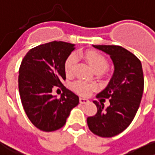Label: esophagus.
<instances>
[{
	"label": "esophagus",
	"instance_id": "esophagus-1",
	"mask_svg": "<svg viewBox=\"0 0 155 155\" xmlns=\"http://www.w3.org/2000/svg\"><path fill=\"white\" fill-rule=\"evenodd\" d=\"M79 102L81 104H85V103H88L89 101L87 99H85V98H79Z\"/></svg>",
	"mask_w": 155,
	"mask_h": 155
}]
</instances>
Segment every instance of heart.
I'll list each match as a JSON object with an SVG mask.
<instances>
[{
	"mask_svg": "<svg viewBox=\"0 0 155 155\" xmlns=\"http://www.w3.org/2000/svg\"><path fill=\"white\" fill-rule=\"evenodd\" d=\"M78 55L84 57L94 71L101 70V71H104L107 67V61L106 60L105 57L97 52L88 51L84 54H79ZM77 57H78V54H71L66 59L65 63H64V71H65V73L67 76H70L73 73L75 65L78 61ZM71 87L76 93H78L80 95H88L94 88L93 84H90L86 83L82 80H78V81L74 82L72 84Z\"/></svg>",
	"mask_w": 155,
	"mask_h": 155,
	"instance_id": "obj_1",
	"label": "heart"
}]
</instances>
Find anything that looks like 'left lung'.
<instances>
[{"label": "left lung", "mask_w": 155, "mask_h": 155, "mask_svg": "<svg viewBox=\"0 0 155 155\" xmlns=\"http://www.w3.org/2000/svg\"><path fill=\"white\" fill-rule=\"evenodd\" d=\"M94 48L108 54L114 64V74L104 90L95 116L87 118L90 130L97 136L111 138L123 132L130 124L138 111L144 90V75L141 61L132 53L120 46L99 45ZM103 97L110 99V106L104 107Z\"/></svg>", "instance_id": "1"}]
</instances>
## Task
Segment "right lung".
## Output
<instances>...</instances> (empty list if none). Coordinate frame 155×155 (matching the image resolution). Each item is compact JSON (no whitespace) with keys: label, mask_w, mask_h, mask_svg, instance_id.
<instances>
[{"label":"right lung","mask_w":155,"mask_h":155,"mask_svg":"<svg viewBox=\"0 0 155 155\" xmlns=\"http://www.w3.org/2000/svg\"><path fill=\"white\" fill-rule=\"evenodd\" d=\"M74 44L53 41L31 49L19 68L18 89L22 105L31 124L43 131H53L66 123L79 98L63 87L60 99L52 94L66 78L64 63Z\"/></svg>","instance_id":"1"}]
</instances>
